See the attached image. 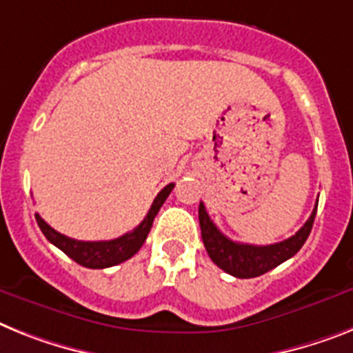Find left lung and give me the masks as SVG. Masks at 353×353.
Segmentation results:
<instances>
[{"instance_id":"8db88e82","label":"left lung","mask_w":353,"mask_h":353,"mask_svg":"<svg viewBox=\"0 0 353 353\" xmlns=\"http://www.w3.org/2000/svg\"><path fill=\"white\" fill-rule=\"evenodd\" d=\"M316 210L310 213L309 221L300 228V232L296 235L289 236L287 241L276 242L271 245H253V244H241V242L230 241L226 235L219 232L206 213L204 204H199V224L201 235H203L204 248L208 251L210 259L217 263L222 271L236 278H254L260 276L263 272L271 271L282 262L294 256L301 250V245L309 239L310 230H312Z\"/></svg>"}]
</instances>
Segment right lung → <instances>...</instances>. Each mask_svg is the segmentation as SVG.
<instances>
[{
    "label": "right lung",
    "instance_id": "right-lung-1",
    "mask_svg": "<svg viewBox=\"0 0 353 353\" xmlns=\"http://www.w3.org/2000/svg\"><path fill=\"white\" fill-rule=\"evenodd\" d=\"M172 188H174V183L167 185L161 192H159L158 197L154 199L152 206H150L149 213H147V217L140 222V226H136L132 232L118 236V239H112V241H75V239H70V236L55 232L50 224H46V222L41 219L39 213H35V221L39 224L41 232L44 233V236H46L53 245H57L59 250L64 251L71 260H75L77 263H81V265L90 269L111 268V265L125 262V260L131 259L132 254H136L140 251L145 239L149 235L150 228H152L154 217L158 215L159 208H161L163 203H165L168 195H170Z\"/></svg>",
    "mask_w": 353,
    "mask_h": 353
}]
</instances>
